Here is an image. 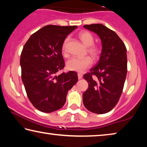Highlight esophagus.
<instances>
[{
    "label": "esophagus",
    "instance_id": "obj_1",
    "mask_svg": "<svg viewBox=\"0 0 147 147\" xmlns=\"http://www.w3.org/2000/svg\"><path fill=\"white\" fill-rule=\"evenodd\" d=\"M82 76H83V75L82 74H80V73H78V80L81 79L82 78Z\"/></svg>",
    "mask_w": 147,
    "mask_h": 147
}]
</instances>
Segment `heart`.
Here are the masks:
<instances>
[{
  "label": "heart",
  "instance_id": "heart-1",
  "mask_svg": "<svg viewBox=\"0 0 147 147\" xmlns=\"http://www.w3.org/2000/svg\"><path fill=\"white\" fill-rule=\"evenodd\" d=\"M78 37L82 43L88 47L87 52L92 59L96 60L98 58L100 54V49L98 46L93 45L94 38L90 32L88 31H82L78 34ZM69 37H67L63 42L62 46V51L64 54H66L67 45L69 41ZM92 64V60L89 57L85 58H72L66 63V68L69 71H76L78 73H83L87 69L90 67Z\"/></svg>",
  "mask_w": 147,
  "mask_h": 147
}]
</instances>
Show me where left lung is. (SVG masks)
<instances>
[{
	"label": "left lung",
	"instance_id": "obj_1",
	"mask_svg": "<svg viewBox=\"0 0 147 147\" xmlns=\"http://www.w3.org/2000/svg\"><path fill=\"white\" fill-rule=\"evenodd\" d=\"M84 27L97 34L102 43L98 64L84 75L89 88L83 93V103L91 112L103 114L116 106L123 92L127 74L126 49L115 32L102 24ZM92 75L96 76L95 80Z\"/></svg>",
	"mask_w": 147,
	"mask_h": 147
}]
</instances>
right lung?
<instances>
[{
  "label": "right lung",
  "mask_w": 147,
  "mask_h": 147,
  "mask_svg": "<svg viewBox=\"0 0 147 147\" xmlns=\"http://www.w3.org/2000/svg\"><path fill=\"white\" fill-rule=\"evenodd\" d=\"M76 26L47 25L30 37L22 51L21 78L33 106L44 113L61 108L69 90L78 81L76 72L57 75L63 69L62 46Z\"/></svg>",
  "instance_id": "add662e5"
}]
</instances>
